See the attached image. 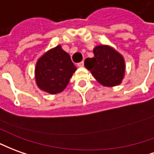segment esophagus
I'll list each match as a JSON object with an SVG mask.
<instances>
[{
  "label": "esophagus",
  "instance_id": "obj_1",
  "mask_svg": "<svg viewBox=\"0 0 154 154\" xmlns=\"http://www.w3.org/2000/svg\"><path fill=\"white\" fill-rule=\"evenodd\" d=\"M77 66H79V67H82V66H84V62H78V63H77Z\"/></svg>",
  "mask_w": 154,
  "mask_h": 154
}]
</instances>
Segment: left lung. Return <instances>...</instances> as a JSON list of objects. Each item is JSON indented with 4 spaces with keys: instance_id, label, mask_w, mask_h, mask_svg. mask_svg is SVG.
<instances>
[{
    "instance_id": "obj_1",
    "label": "left lung",
    "mask_w": 154,
    "mask_h": 154,
    "mask_svg": "<svg viewBox=\"0 0 154 154\" xmlns=\"http://www.w3.org/2000/svg\"><path fill=\"white\" fill-rule=\"evenodd\" d=\"M93 53L92 58L85 60L86 68L103 86L120 84L125 72V62L122 56L112 47L103 45L96 47Z\"/></svg>"
}]
</instances>
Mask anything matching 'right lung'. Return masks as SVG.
<instances>
[{
  "label": "right lung",
  "mask_w": 154,
  "mask_h": 154,
  "mask_svg": "<svg viewBox=\"0 0 154 154\" xmlns=\"http://www.w3.org/2000/svg\"><path fill=\"white\" fill-rule=\"evenodd\" d=\"M77 70L68 53L57 46L36 62L35 73L38 88L50 94L62 92Z\"/></svg>",
  "instance_id": "1"
}]
</instances>
